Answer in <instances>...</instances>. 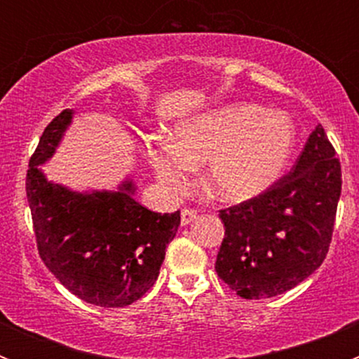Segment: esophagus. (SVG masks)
I'll list each match as a JSON object with an SVG mask.
<instances>
[{
    "mask_svg": "<svg viewBox=\"0 0 359 359\" xmlns=\"http://www.w3.org/2000/svg\"><path fill=\"white\" fill-rule=\"evenodd\" d=\"M198 210L196 208H183L182 210V224H189L190 221H194Z\"/></svg>",
    "mask_w": 359,
    "mask_h": 359,
    "instance_id": "34e87169",
    "label": "esophagus"
}]
</instances>
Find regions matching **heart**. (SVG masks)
<instances>
[{
  "instance_id": "obj_1",
  "label": "heart",
  "mask_w": 359,
  "mask_h": 359,
  "mask_svg": "<svg viewBox=\"0 0 359 359\" xmlns=\"http://www.w3.org/2000/svg\"><path fill=\"white\" fill-rule=\"evenodd\" d=\"M294 138L293 122L284 113L236 104L180 123L172 140L149 142L147 156L160 182L176 192L185 189L194 165L208 161L203 176L208 192L224 201H243L280 176Z\"/></svg>"
}]
</instances>
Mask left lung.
Listing matches in <instances>:
<instances>
[{
	"mask_svg": "<svg viewBox=\"0 0 359 359\" xmlns=\"http://www.w3.org/2000/svg\"><path fill=\"white\" fill-rule=\"evenodd\" d=\"M340 192V160L318 123L290 172L255 198L219 210V278L246 300L300 284L327 255Z\"/></svg>",
	"mask_w": 359,
	"mask_h": 359,
	"instance_id": "obj_1",
	"label": "left lung"
}]
</instances>
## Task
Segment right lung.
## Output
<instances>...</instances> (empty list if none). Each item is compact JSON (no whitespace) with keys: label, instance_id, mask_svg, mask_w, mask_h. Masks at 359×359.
<instances>
[{"label":"right lung","instance_id":"1","mask_svg":"<svg viewBox=\"0 0 359 359\" xmlns=\"http://www.w3.org/2000/svg\"><path fill=\"white\" fill-rule=\"evenodd\" d=\"M72 109L46 126L28 161L27 198L37 252L66 290L100 307H126L156 282L167 244L180 226L174 214L151 212L131 196L133 183L118 192L77 194L46 182L37 165L55 151Z\"/></svg>","mask_w":359,"mask_h":359}]
</instances>
